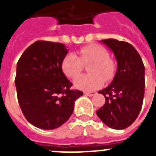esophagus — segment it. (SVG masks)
Instances as JSON below:
<instances>
[{
	"instance_id": "esophagus-1",
	"label": "esophagus",
	"mask_w": 156,
	"mask_h": 156,
	"mask_svg": "<svg viewBox=\"0 0 156 156\" xmlns=\"http://www.w3.org/2000/svg\"><path fill=\"white\" fill-rule=\"evenodd\" d=\"M96 94L95 91H92V92H84V95H87V96H93Z\"/></svg>"
}]
</instances>
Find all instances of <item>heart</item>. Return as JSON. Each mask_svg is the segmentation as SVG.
I'll return each instance as SVG.
<instances>
[{
  "instance_id": "heart-1",
  "label": "heart",
  "mask_w": 156,
  "mask_h": 156,
  "mask_svg": "<svg viewBox=\"0 0 156 156\" xmlns=\"http://www.w3.org/2000/svg\"><path fill=\"white\" fill-rule=\"evenodd\" d=\"M108 52L98 44L87 45L74 53L66 54L61 61V69L67 77L73 78L83 70V65L92 62L88 71L90 74L81 75L74 79V87L91 91L101 87L106 81L111 80L116 72V63L108 57Z\"/></svg>"
}]
</instances>
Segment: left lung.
I'll return each instance as SVG.
<instances>
[{"label": "left lung", "instance_id": "obj_1", "mask_svg": "<svg viewBox=\"0 0 156 156\" xmlns=\"http://www.w3.org/2000/svg\"><path fill=\"white\" fill-rule=\"evenodd\" d=\"M101 42L113 52L117 70L111 84L99 91L106 102L96 114L107 126L124 129L135 121L143 106L145 67L140 55L130 44L114 39Z\"/></svg>", "mask_w": 156, "mask_h": 156}]
</instances>
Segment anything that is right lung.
<instances>
[{
  "label": "right lung",
  "mask_w": 156,
  "mask_h": 156,
  "mask_svg": "<svg viewBox=\"0 0 156 156\" xmlns=\"http://www.w3.org/2000/svg\"><path fill=\"white\" fill-rule=\"evenodd\" d=\"M68 49L61 43L36 41L24 51L17 64L15 86L26 119L35 127L54 129L68 121L74 102L83 93L61 69Z\"/></svg>",
  "instance_id": "obj_1"
}]
</instances>
